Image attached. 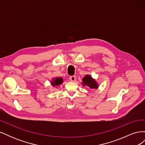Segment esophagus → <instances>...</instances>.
<instances>
[{"label": "esophagus", "mask_w": 145, "mask_h": 145, "mask_svg": "<svg viewBox=\"0 0 145 145\" xmlns=\"http://www.w3.org/2000/svg\"><path fill=\"white\" fill-rule=\"evenodd\" d=\"M69 80L71 82H75L76 80V77L75 76H70L69 77Z\"/></svg>", "instance_id": "34e87169"}]
</instances>
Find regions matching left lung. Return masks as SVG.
<instances>
[{
  "mask_svg": "<svg viewBox=\"0 0 145 145\" xmlns=\"http://www.w3.org/2000/svg\"><path fill=\"white\" fill-rule=\"evenodd\" d=\"M82 85L84 87L89 88L90 89H97L99 88V83L95 80V78L92 77L91 75L86 74L83 78Z\"/></svg>",
  "mask_w": 145,
  "mask_h": 145,
  "instance_id": "1",
  "label": "left lung"
}]
</instances>
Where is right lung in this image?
I'll return each instance as SVG.
<instances>
[{
  "instance_id": "add662e5",
  "label": "right lung",
  "mask_w": 145,
  "mask_h": 145,
  "mask_svg": "<svg viewBox=\"0 0 145 145\" xmlns=\"http://www.w3.org/2000/svg\"><path fill=\"white\" fill-rule=\"evenodd\" d=\"M63 82V80L62 77H57L52 78L51 82V85L53 87L57 88L61 84H62Z\"/></svg>"
}]
</instances>
